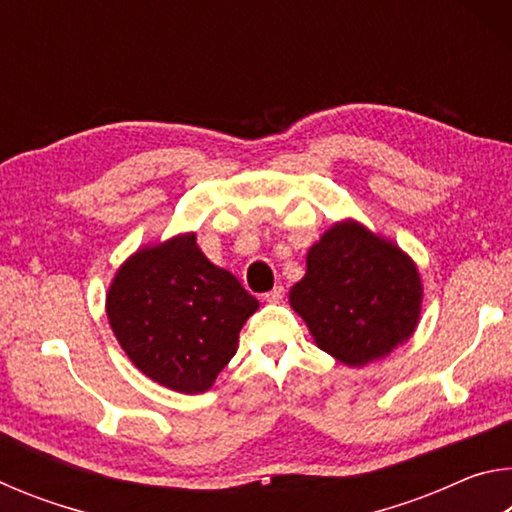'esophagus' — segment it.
Segmentation results:
<instances>
[{"mask_svg": "<svg viewBox=\"0 0 512 512\" xmlns=\"http://www.w3.org/2000/svg\"><path fill=\"white\" fill-rule=\"evenodd\" d=\"M264 300L266 302H282L284 300V287H273L268 293H264Z\"/></svg>", "mask_w": 512, "mask_h": 512, "instance_id": "1", "label": "esophagus"}]
</instances>
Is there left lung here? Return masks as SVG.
<instances>
[{
  "label": "left lung",
  "instance_id": "obj_1",
  "mask_svg": "<svg viewBox=\"0 0 512 512\" xmlns=\"http://www.w3.org/2000/svg\"><path fill=\"white\" fill-rule=\"evenodd\" d=\"M289 300L320 350L361 368L413 334L422 287L400 248L359 223H343L311 246L307 273Z\"/></svg>",
  "mask_w": 512,
  "mask_h": 512
}]
</instances>
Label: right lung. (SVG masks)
<instances>
[{
	"label": "right lung",
	"mask_w": 512,
	"mask_h": 512,
	"mask_svg": "<svg viewBox=\"0 0 512 512\" xmlns=\"http://www.w3.org/2000/svg\"><path fill=\"white\" fill-rule=\"evenodd\" d=\"M259 302L214 266L194 235L144 248L119 268L108 320L121 348L158 384L203 393L237 352L239 329Z\"/></svg>",
	"instance_id": "obj_1"
}]
</instances>
